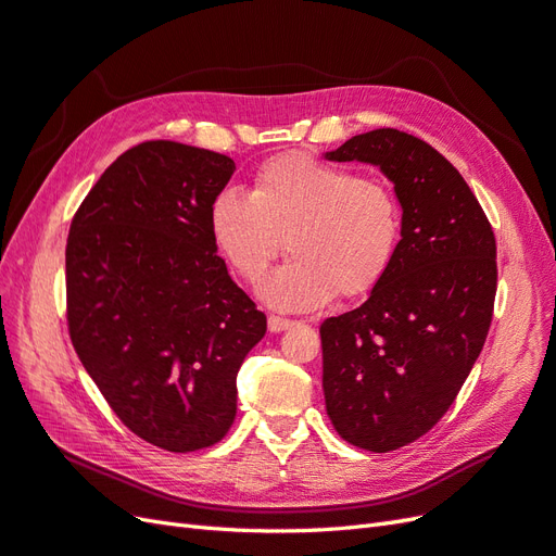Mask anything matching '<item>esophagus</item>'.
<instances>
[{
  "mask_svg": "<svg viewBox=\"0 0 556 556\" xmlns=\"http://www.w3.org/2000/svg\"><path fill=\"white\" fill-rule=\"evenodd\" d=\"M292 326V321L290 319H285V317H269V330L271 332H280V330H285V328H290Z\"/></svg>",
  "mask_w": 556,
  "mask_h": 556,
  "instance_id": "obj_1",
  "label": "esophagus"
}]
</instances>
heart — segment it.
I'll list each match as a JSON object with an SVG mask.
<instances>
[{"mask_svg":"<svg viewBox=\"0 0 556 556\" xmlns=\"http://www.w3.org/2000/svg\"><path fill=\"white\" fill-rule=\"evenodd\" d=\"M218 251L257 285L282 247L292 260L262 285L260 296L287 313L369 294L390 269L402 216L392 191L355 173L285 154L266 162L249 195L220 191L210 207Z\"/></svg>","mask_w":556,"mask_h":556,"instance_id":"b5f03b06","label":"heart"}]
</instances>
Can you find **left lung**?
I'll return each instance as SVG.
<instances>
[{"mask_svg":"<svg viewBox=\"0 0 556 556\" xmlns=\"http://www.w3.org/2000/svg\"><path fill=\"white\" fill-rule=\"evenodd\" d=\"M324 157L381 168L402 205V239L381 282L319 326L332 427L383 454L425 435L477 363L497 292L495 235L460 173L406 131H365Z\"/></svg>","mask_w":556,"mask_h":556,"instance_id":"left-lung-1","label":"left lung"}]
</instances>
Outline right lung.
Listing matches in <instances>:
<instances>
[{
	"instance_id": "right-lung-1",
	"label": "right lung",
	"mask_w": 556,
	"mask_h": 556,
	"mask_svg": "<svg viewBox=\"0 0 556 556\" xmlns=\"http://www.w3.org/2000/svg\"><path fill=\"white\" fill-rule=\"evenodd\" d=\"M232 173L205 148L139 143L88 191L65 247L79 361L123 425L166 452L228 433L237 371L266 332L210 228Z\"/></svg>"
}]
</instances>
